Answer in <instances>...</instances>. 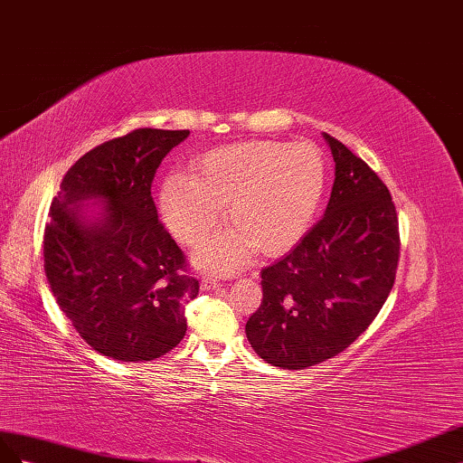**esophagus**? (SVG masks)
Returning <instances> with one entry per match:
<instances>
[{"mask_svg": "<svg viewBox=\"0 0 463 463\" xmlns=\"http://www.w3.org/2000/svg\"><path fill=\"white\" fill-rule=\"evenodd\" d=\"M221 287V283L217 279H211V277H203L202 279V290H211V288H217Z\"/></svg>", "mask_w": 463, "mask_h": 463, "instance_id": "obj_1", "label": "esophagus"}]
</instances>
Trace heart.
I'll return each mask as SVG.
<instances>
[{
  "mask_svg": "<svg viewBox=\"0 0 463 463\" xmlns=\"http://www.w3.org/2000/svg\"><path fill=\"white\" fill-rule=\"evenodd\" d=\"M326 190V161L310 143L244 141L211 149L186 175H170L158 190L161 213L178 239L205 242L221 221L229 231L195 254L200 268L234 273L256 250L287 252L310 229Z\"/></svg>",
  "mask_w": 463,
  "mask_h": 463,
  "instance_id": "obj_1",
  "label": "heart"
}]
</instances>
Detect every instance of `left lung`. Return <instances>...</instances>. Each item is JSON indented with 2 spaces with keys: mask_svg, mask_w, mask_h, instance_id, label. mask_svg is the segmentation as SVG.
<instances>
[{
  "mask_svg": "<svg viewBox=\"0 0 463 463\" xmlns=\"http://www.w3.org/2000/svg\"><path fill=\"white\" fill-rule=\"evenodd\" d=\"M335 163L324 217L261 269V307L246 337L263 361L302 371L345 351L376 318L395 279L398 215L374 170L322 134Z\"/></svg>",
  "mask_w": 463,
  "mask_h": 463,
  "instance_id": "1",
  "label": "left lung"
}]
</instances>
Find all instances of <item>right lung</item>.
<instances>
[{
    "instance_id": "obj_1",
    "label": "right lung",
    "mask_w": 463,
    "mask_h": 463,
    "mask_svg": "<svg viewBox=\"0 0 463 463\" xmlns=\"http://www.w3.org/2000/svg\"><path fill=\"white\" fill-rule=\"evenodd\" d=\"M188 129L143 128L85 153L63 176L44 231V271L58 307L97 353L145 363L186 335L184 302L200 283L158 222L155 173Z\"/></svg>"
}]
</instances>
